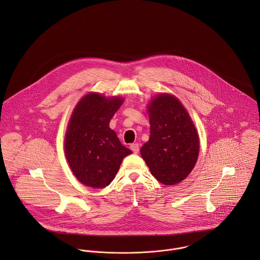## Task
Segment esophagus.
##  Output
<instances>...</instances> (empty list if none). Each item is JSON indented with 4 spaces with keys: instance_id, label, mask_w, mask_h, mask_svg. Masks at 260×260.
Wrapping results in <instances>:
<instances>
[{
    "instance_id": "34e87169",
    "label": "esophagus",
    "mask_w": 260,
    "mask_h": 260,
    "mask_svg": "<svg viewBox=\"0 0 260 260\" xmlns=\"http://www.w3.org/2000/svg\"><path fill=\"white\" fill-rule=\"evenodd\" d=\"M130 149L134 152V153H138L139 152V144L138 143H133L130 145Z\"/></svg>"
}]
</instances>
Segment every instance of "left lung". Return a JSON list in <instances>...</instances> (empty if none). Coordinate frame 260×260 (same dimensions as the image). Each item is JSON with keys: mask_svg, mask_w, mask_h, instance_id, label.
<instances>
[{"mask_svg": "<svg viewBox=\"0 0 260 260\" xmlns=\"http://www.w3.org/2000/svg\"><path fill=\"white\" fill-rule=\"evenodd\" d=\"M150 138L140 150L152 175L162 184L174 185L189 175L199 154L196 128L180 101L163 94L148 108Z\"/></svg>", "mask_w": 260, "mask_h": 260, "instance_id": "obj_1", "label": "left lung"}]
</instances>
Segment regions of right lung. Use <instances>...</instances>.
Masks as SVG:
<instances>
[{
    "mask_svg": "<svg viewBox=\"0 0 260 260\" xmlns=\"http://www.w3.org/2000/svg\"><path fill=\"white\" fill-rule=\"evenodd\" d=\"M123 99L91 93L77 104L70 119L65 153L77 179L86 186L104 188L115 178L122 160L132 153L119 141L109 123Z\"/></svg>",
    "mask_w": 260,
    "mask_h": 260,
    "instance_id": "obj_1",
    "label": "right lung"
}]
</instances>
